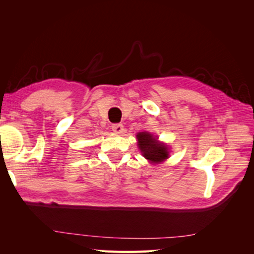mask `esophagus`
Instances as JSON below:
<instances>
[{
  "label": "esophagus",
  "instance_id": "34e87169",
  "mask_svg": "<svg viewBox=\"0 0 254 254\" xmlns=\"http://www.w3.org/2000/svg\"><path fill=\"white\" fill-rule=\"evenodd\" d=\"M111 127L115 133H122L123 130H124V126L122 124H113Z\"/></svg>",
  "mask_w": 254,
  "mask_h": 254
}]
</instances>
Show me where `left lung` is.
Wrapping results in <instances>:
<instances>
[{
    "mask_svg": "<svg viewBox=\"0 0 254 254\" xmlns=\"http://www.w3.org/2000/svg\"><path fill=\"white\" fill-rule=\"evenodd\" d=\"M137 145L145 159L150 163H161L170 157V150L167 145L159 142L158 137H155L149 132H139L136 134Z\"/></svg>",
    "mask_w": 254,
    "mask_h": 254,
    "instance_id": "8db88e82",
    "label": "left lung"
}]
</instances>
